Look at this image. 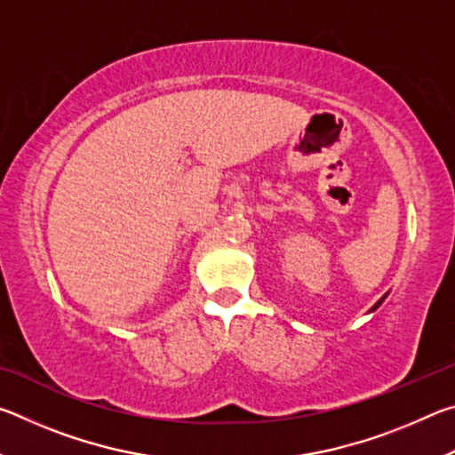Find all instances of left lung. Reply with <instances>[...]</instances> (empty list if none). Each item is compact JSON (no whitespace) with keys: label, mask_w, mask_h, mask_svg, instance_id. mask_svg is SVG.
<instances>
[{"label":"left lung","mask_w":455,"mask_h":455,"mask_svg":"<svg viewBox=\"0 0 455 455\" xmlns=\"http://www.w3.org/2000/svg\"><path fill=\"white\" fill-rule=\"evenodd\" d=\"M381 301H383V299H381ZM381 301H379V303H377V305L373 307V309H377V307H379V305H381Z\"/></svg>","instance_id":"8db88e82"}]
</instances>
